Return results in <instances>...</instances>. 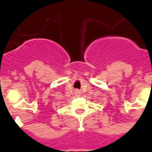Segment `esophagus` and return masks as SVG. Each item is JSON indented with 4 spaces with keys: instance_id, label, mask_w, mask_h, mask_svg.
Segmentation results:
<instances>
[{
    "instance_id": "1",
    "label": "esophagus",
    "mask_w": 152,
    "mask_h": 152,
    "mask_svg": "<svg viewBox=\"0 0 152 152\" xmlns=\"http://www.w3.org/2000/svg\"><path fill=\"white\" fill-rule=\"evenodd\" d=\"M75 93H76V94H80V92L78 90H76Z\"/></svg>"
}]
</instances>
